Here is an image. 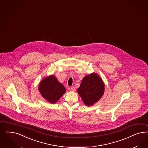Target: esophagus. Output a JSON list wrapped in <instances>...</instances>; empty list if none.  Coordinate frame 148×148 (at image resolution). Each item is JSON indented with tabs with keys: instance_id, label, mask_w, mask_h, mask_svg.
<instances>
[{
	"instance_id": "1",
	"label": "esophagus",
	"mask_w": 148,
	"mask_h": 148,
	"mask_svg": "<svg viewBox=\"0 0 148 148\" xmlns=\"http://www.w3.org/2000/svg\"><path fill=\"white\" fill-rule=\"evenodd\" d=\"M69 90H70V91H75V88L73 86H71V87H70Z\"/></svg>"
}]
</instances>
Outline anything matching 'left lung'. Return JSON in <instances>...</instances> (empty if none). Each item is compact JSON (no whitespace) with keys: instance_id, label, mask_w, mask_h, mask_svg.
<instances>
[{"instance_id":"left-lung-1","label":"left lung","mask_w":148,"mask_h":148,"mask_svg":"<svg viewBox=\"0 0 148 148\" xmlns=\"http://www.w3.org/2000/svg\"><path fill=\"white\" fill-rule=\"evenodd\" d=\"M77 92L86 106H93L105 92V83L100 76L92 72L83 77Z\"/></svg>"}]
</instances>
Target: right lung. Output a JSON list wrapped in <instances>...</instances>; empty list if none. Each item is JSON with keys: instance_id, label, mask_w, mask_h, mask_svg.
<instances>
[{"instance_id": "add662e5", "label": "right lung", "mask_w": 148, "mask_h": 148, "mask_svg": "<svg viewBox=\"0 0 148 148\" xmlns=\"http://www.w3.org/2000/svg\"><path fill=\"white\" fill-rule=\"evenodd\" d=\"M38 87L41 95L52 104L57 103L66 92L64 86L53 75L44 77Z\"/></svg>"}]
</instances>
